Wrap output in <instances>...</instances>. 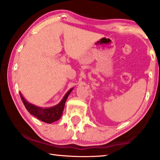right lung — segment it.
Wrapping results in <instances>:
<instances>
[{
  "instance_id": "obj_1",
  "label": "right lung",
  "mask_w": 160,
  "mask_h": 160,
  "mask_svg": "<svg viewBox=\"0 0 160 160\" xmlns=\"http://www.w3.org/2000/svg\"><path fill=\"white\" fill-rule=\"evenodd\" d=\"M72 89H70L69 91L67 92L65 97L62 100V101L57 106L52 107V108H44L42 109L39 107H37L34 106V105L28 103V102L25 101L22 95H21L20 92V95L21 98V101H22L23 103L27 108V110L32 114V115L34 116L36 118H37L39 120L43 121V122L47 123H52L54 121H58L59 118H61L62 115L64 108H65V104L66 102V100L69 96V95L72 91Z\"/></svg>"
}]
</instances>
